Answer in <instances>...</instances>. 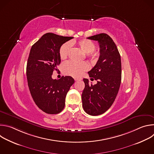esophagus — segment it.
<instances>
[{
  "label": "esophagus",
  "instance_id": "esophagus-1",
  "mask_svg": "<svg viewBox=\"0 0 154 154\" xmlns=\"http://www.w3.org/2000/svg\"><path fill=\"white\" fill-rule=\"evenodd\" d=\"M74 80H75V81L81 80H82V78H81V77H74Z\"/></svg>",
  "mask_w": 154,
  "mask_h": 154
}]
</instances>
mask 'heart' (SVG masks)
<instances>
[{
	"label": "heart",
	"instance_id": "b5f03b06",
	"mask_svg": "<svg viewBox=\"0 0 154 154\" xmlns=\"http://www.w3.org/2000/svg\"><path fill=\"white\" fill-rule=\"evenodd\" d=\"M78 47L85 53L86 54V57L92 61H95L99 57V54L98 52L94 51L96 48L95 44L89 39H82L76 42ZM71 49V44L68 42L64 43L60 48L59 55L61 60L66 59L69 54ZM88 69V66L85 62L75 63L69 61L64 63L62 65L63 72L68 75L79 77L85 71Z\"/></svg>",
	"mask_w": 154,
	"mask_h": 154
}]
</instances>
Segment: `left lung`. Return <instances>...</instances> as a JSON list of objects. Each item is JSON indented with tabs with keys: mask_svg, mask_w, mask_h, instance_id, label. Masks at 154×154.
I'll return each instance as SVG.
<instances>
[{
	"mask_svg": "<svg viewBox=\"0 0 154 154\" xmlns=\"http://www.w3.org/2000/svg\"><path fill=\"white\" fill-rule=\"evenodd\" d=\"M97 41L100 56L88 74L91 80H97L93 85L88 79H83L85 88L82 95V106L90 115L97 116L105 113L113 103L121 82V60L119 52L112 38L100 33L87 38Z\"/></svg>",
	"mask_w": 154,
	"mask_h": 154,
	"instance_id": "1",
	"label": "left lung"
}]
</instances>
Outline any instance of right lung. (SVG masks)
<instances>
[{
  "label": "right lung",
  "mask_w": 154,
  "mask_h": 154,
  "mask_svg": "<svg viewBox=\"0 0 154 154\" xmlns=\"http://www.w3.org/2000/svg\"><path fill=\"white\" fill-rule=\"evenodd\" d=\"M73 37L47 33L32 46L27 64V79L32 97L39 109L48 114H58L64 107L65 98L74 80L71 76L53 79L60 64V48Z\"/></svg>",
  "instance_id": "right-lung-1"
}]
</instances>
